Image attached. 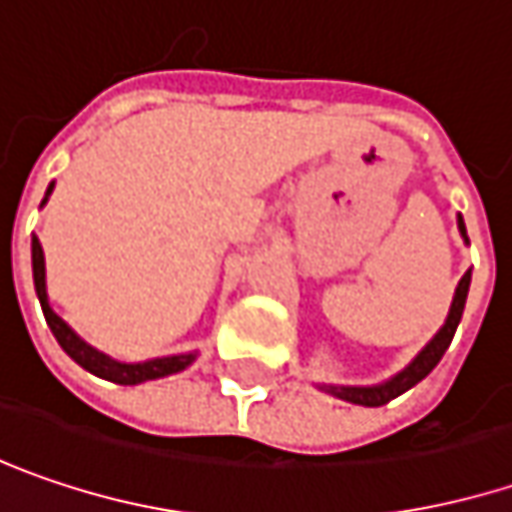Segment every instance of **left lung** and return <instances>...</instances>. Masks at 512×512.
<instances>
[{
	"mask_svg": "<svg viewBox=\"0 0 512 512\" xmlns=\"http://www.w3.org/2000/svg\"><path fill=\"white\" fill-rule=\"evenodd\" d=\"M458 228H461V234H464L466 240V226L461 217H458ZM469 281H472V272H466L464 278L458 281V289H455V298H452V307H449L446 324L437 330L435 339L423 347L400 374L391 376V379L382 382V385H321V388H324L327 394L339 397V400L356 403V406H385V403H391L394 397L406 394L411 385H417L420 379H426V376L432 374V368L443 359L446 347L452 345V336H455V330H458V324H461V316H464Z\"/></svg>",
	"mask_w": 512,
	"mask_h": 512,
	"instance_id": "obj_1",
	"label": "left lung"
}]
</instances>
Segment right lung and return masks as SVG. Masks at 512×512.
<instances>
[{
	"instance_id": "right-lung-1",
	"label": "right lung",
	"mask_w": 512,
	"mask_h": 512,
	"mask_svg": "<svg viewBox=\"0 0 512 512\" xmlns=\"http://www.w3.org/2000/svg\"><path fill=\"white\" fill-rule=\"evenodd\" d=\"M54 191V182L48 185V194ZM43 199V205H46ZM31 266H34V289H37V298H40V307H43V316H46L48 327L54 333V339L60 342V347L75 359L80 368H86L89 374L109 379V382H118V385H138V382H150V379H162V376L179 374L185 371L191 362L196 359V353H179V356H162V359H147V362H115L109 359L106 353L95 350L92 345H86L75 330L57 316L51 307H48V292H46V257H43V246L40 240L34 237L31 240Z\"/></svg>"
}]
</instances>
